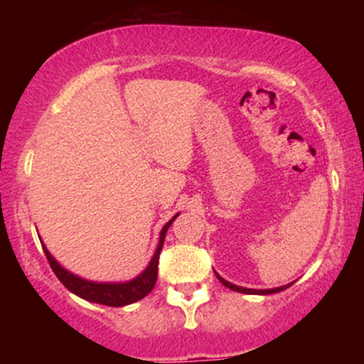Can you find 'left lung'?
<instances>
[{
  "instance_id": "8db88e82",
  "label": "left lung",
  "mask_w": 364,
  "mask_h": 364,
  "mask_svg": "<svg viewBox=\"0 0 364 364\" xmlns=\"http://www.w3.org/2000/svg\"><path fill=\"white\" fill-rule=\"evenodd\" d=\"M217 279H219L220 282L224 284L225 287H229L231 291H237V292H245V294H274V292H279V291H284L287 289V287L291 286V284H287V286H282V287H275V289H246V287H240V286H235V284L224 281L223 277H220L219 274H215Z\"/></svg>"
}]
</instances>
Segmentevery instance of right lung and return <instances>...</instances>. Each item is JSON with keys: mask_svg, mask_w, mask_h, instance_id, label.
I'll list each match as a JSON object with an SVG mask.
<instances>
[{"mask_svg": "<svg viewBox=\"0 0 364 364\" xmlns=\"http://www.w3.org/2000/svg\"><path fill=\"white\" fill-rule=\"evenodd\" d=\"M178 214L169 220L168 224L162 228L161 231V237H159V246L154 253L152 260H150L147 269L141 272L139 277L133 279L129 282H123V284H99V282H90L85 281V279L77 277L68 270H65L63 267L58 263L54 258L51 257V253L46 250V246L43 245L46 258H48L49 265H51L53 272L56 274V277L60 279L63 286L66 287L68 291H72L73 294L80 296V298L87 299V301L92 303H99V304H106V306H124V304H132L139 299L145 298L150 291L154 289L157 281V267H159V255H161L162 245H164V237L166 232H168L169 225L173 224V220L176 219Z\"/></svg>", "mask_w": 364, "mask_h": 364, "instance_id": "right-lung-1", "label": "right lung"}]
</instances>
